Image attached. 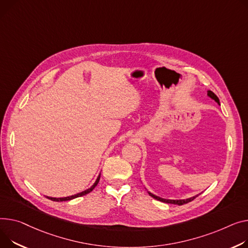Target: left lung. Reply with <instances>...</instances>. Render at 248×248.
<instances>
[{"label": "left lung", "mask_w": 248, "mask_h": 248, "mask_svg": "<svg viewBox=\"0 0 248 248\" xmlns=\"http://www.w3.org/2000/svg\"><path fill=\"white\" fill-rule=\"evenodd\" d=\"M207 95H208L209 97H211L212 100L216 101L218 105H220V104H219V98L217 96L216 93H212L211 91H208V92H207ZM148 194H150L152 197H154V199H155L156 201H159V202H166V203L177 204V205H183V204L188 203V202H190L191 201H193V200L195 199V197L197 196V195H195V196H192V197H190V199H186V200H166V199H161V197L156 196V195H155V194H153V193H151V192H148Z\"/></svg>", "instance_id": "1"}]
</instances>
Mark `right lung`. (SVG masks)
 <instances>
[{
	"label": "right lung",
	"instance_id": "add662e5",
	"mask_svg": "<svg viewBox=\"0 0 248 248\" xmlns=\"http://www.w3.org/2000/svg\"><path fill=\"white\" fill-rule=\"evenodd\" d=\"M100 178H101V174L97 176L96 180L94 181V184H93L90 188H88V189H86V190H84V191H81V192H79V193H77V194H75V195H71V196H67V197H60V199H57V197H49V196H46V197H47L48 200H51V201H53V202H67V201H71V200L77 199V197H79V196H82V195H86V194L90 193V192L96 186V185L98 184V181H100Z\"/></svg>",
	"mask_w": 248,
	"mask_h": 248
}]
</instances>
